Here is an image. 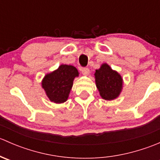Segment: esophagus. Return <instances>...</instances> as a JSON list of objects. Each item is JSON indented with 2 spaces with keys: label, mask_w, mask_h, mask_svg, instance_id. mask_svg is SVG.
I'll list each match as a JSON object with an SVG mask.
<instances>
[{
  "label": "esophagus",
  "mask_w": 160,
  "mask_h": 160,
  "mask_svg": "<svg viewBox=\"0 0 160 160\" xmlns=\"http://www.w3.org/2000/svg\"><path fill=\"white\" fill-rule=\"evenodd\" d=\"M81 72L83 75L88 76V74L90 73V70L88 68V67H83V68H81Z\"/></svg>",
  "instance_id": "obj_1"
}]
</instances>
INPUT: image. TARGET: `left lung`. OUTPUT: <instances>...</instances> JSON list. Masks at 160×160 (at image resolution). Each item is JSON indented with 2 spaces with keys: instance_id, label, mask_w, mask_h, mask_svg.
Masks as SVG:
<instances>
[{
  "instance_id": "left-lung-1",
  "label": "left lung",
  "mask_w": 160,
  "mask_h": 160,
  "mask_svg": "<svg viewBox=\"0 0 160 160\" xmlns=\"http://www.w3.org/2000/svg\"><path fill=\"white\" fill-rule=\"evenodd\" d=\"M94 75L97 88L103 99L111 101L118 97L122 88V78L116 71L104 63Z\"/></svg>"
}]
</instances>
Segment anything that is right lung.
<instances>
[{
  "instance_id": "right-lung-1",
  "label": "right lung",
  "mask_w": 160,
  "mask_h": 160,
  "mask_svg": "<svg viewBox=\"0 0 160 160\" xmlns=\"http://www.w3.org/2000/svg\"><path fill=\"white\" fill-rule=\"evenodd\" d=\"M78 75L77 69L70 65H61L54 72L47 74L42 85L50 101L56 104L65 102L72 87L74 78Z\"/></svg>"
}]
</instances>
